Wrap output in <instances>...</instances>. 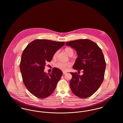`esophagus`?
I'll return each instance as SVG.
<instances>
[{
	"instance_id": "esophagus-1",
	"label": "esophagus",
	"mask_w": 123,
	"mask_h": 123,
	"mask_svg": "<svg viewBox=\"0 0 123 123\" xmlns=\"http://www.w3.org/2000/svg\"><path fill=\"white\" fill-rule=\"evenodd\" d=\"M66 73H67V72H66V71H63V75L65 74Z\"/></svg>"
}]
</instances>
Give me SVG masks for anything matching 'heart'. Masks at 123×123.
Returning a JSON list of instances; mask_svg holds the SVG:
<instances>
[{
    "mask_svg": "<svg viewBox=\"0 0 123 123\" xmlns=\"http://www.w3.org/2000/svg\"><path fill=\"white\" fill-rule=\"evenodd\" d=\"M65 52L66 53L69 55H73V50L69 48V47H67L65 49ZM57 52H56V53L54 54L53 55V58H55L57 55ZM70 66V63L69 62H59L56 63L55 64V67L57 68H58L59 69L61 70H63V71H66L68 69V68Z\"/></svg>",
    "mask_w": 123,
    "mask_h": 123,
    "instance_id": "1",
    "label": "heart"
}]
</instances>
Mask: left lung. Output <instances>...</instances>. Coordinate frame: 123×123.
Wrapping results in <instances>:
<instances>
[{
	"label": "left lung",
	"instance_id": "obj_1",
	"mask_svg": "<svg viewBox=\"0 0 123 123\" xmlns=\"http://www.w3.org/2000/svg\"><path fill=\"white\" fill-rule=\"evenodd\" d=\"M65 44L74 49L78 55L73 69L83 71L82 75L70 72V89L79 98H88L96 92L103 81L106 67L103 53L97 43L88 39L71 41Z\"/></svg>",
	"mask_w": 123,
	"mask_h": 123
}]
</instances>
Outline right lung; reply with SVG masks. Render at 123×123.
<instances>
[{"label":"right lung","mask_w":123,"mask_h":123,"mask_svg":"<svg viewBox=\"0 0 123 123\" xmlns=\"http://www.w3.org/2000/svg\"><path fill=\"white\" fill-rule=\"evenodd\" d=\"M65 44L63 42L36 39L28 44L21 56L20 69L23 82L28 90L40 98H46L54 91L62 72L57 68L52 73L44 72V66L57 50Z\"/></svg>","instance_id":"obj_1"}]
</instances>
